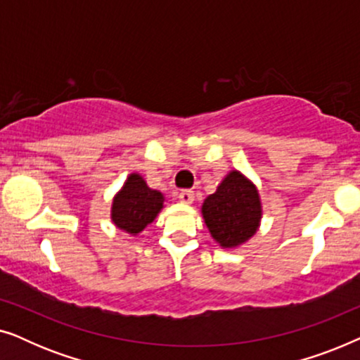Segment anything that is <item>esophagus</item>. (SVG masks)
<instances>
[{"label":"esophagus","instance_id":"obj_1","mask_svg":"<svg viewBox=\"0 0 360 360\" xmlns=\"http://www.w3.org/2000/svg\"><path fill=\"white\" fill-rule=\"evenodd\" d=\"M179 198H180L181 203L190 205V203H193L195 193H193V191H191V190H181L180 195H179Z\"/></svg>","mask_w":360,"mask_h":360}]
</instances>
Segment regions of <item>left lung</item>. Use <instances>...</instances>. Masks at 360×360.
<instances>
[{
	"instance_id": "1",
	"label": "left lung",
	"mask_w": 360,
	"mask_h": 360,
	"mask_svg": "<svg viewBox=\"0 0 360 360\" xmlns=\"http://www.w3.org/2000/svg\"><path fill=\"white\" fill-rule=\"evenodd\" d=\"M260 213L257 190L239 172H231L203 203L205 223L223 248L248 240L259 228Z\"/></svg>"
}]
</instances>
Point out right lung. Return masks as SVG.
Returning a JSON list of instances; mask_svg holds the SVG:
<instances>
[{
  "label": "right lung",
  "mask_w": 360,
  "mask_h": 360,
  "mask_svg": "<svg viewBox=\"0 0 360 360\" xmlns=\"http://www.w3.org/2000/svg\"><path fill=\"white\" fill-rule=\"evenodd\" d=\"M162 201L160 191L150 190L139 175L132 174L112 201V221L126 233L137 234L154 221Z\"/></svg>",
  "instance_id": "1"
}]
</instances>
